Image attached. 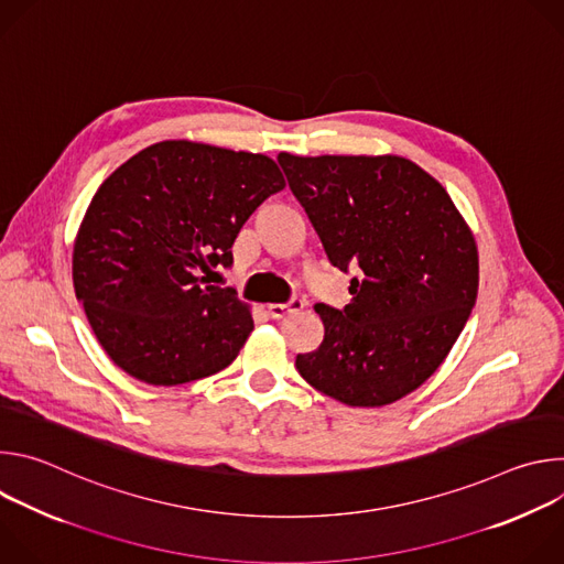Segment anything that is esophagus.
<instances>
[{"label": "esophagus", "mask_w": 564, "mask_h": 564, "mask_svg": "<svg viewBox=\"0 0 564 564\" xmlns=\"http://www.w3.org/2000/svg\"><path fill=\"white\" fill-rule=\"evenodd\" d=\"M303 305H305V301L299 299V296H294V299H290L288 303H270V305H268V314H270L272 318H283V316H288V314L299 312Z\"/></svg>", "instance_id": "esophagus-1"}]
</instances>
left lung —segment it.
I'll return each mask as SVG.
<instances>
[{
    "label": "left lung",
    "mask_w": 564,
    "mask_h": 564,
    "mask_svg": "<svg viewBox=\"0 0 564 564\" xmlns=\"http://www.w3.org/2000/svg\"><path fill=\"white\" fill-rule=\"evenodd\" d=\"M330 263L350 281L344 310L316 303L324 341L301 377L341 404L386 406L446 359L477 299L473 231L446 189L401 155L279 153Z\"/></svg>",
    "instance_id": "8db88e82"
}]
</instances>
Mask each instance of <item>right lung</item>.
<instances>
[{
    "label": "right lung",
    "instance_id": "add662e5",
    "mask_svg": "<svg viewBox=\"0 0 564 564\" xmlns=\"http://www.w3.org/2000/svg\"><path fill=\"white\" fill-rule=\"evenodd\" d=\"M283 174L263 153L155 142L96 192L73 246V288L105 348L131 377L178 386L227 368L254 330L250 305L209 285Z\"/></svg>",
    "mask_w": 564,
    "mask_h": 564
}]
</instances>
